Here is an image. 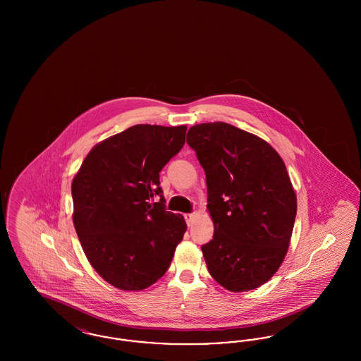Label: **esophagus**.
<instances>
[{
	"instance_id": "1",
	"label": "esophagus",
	"mask_w": 361,
	"mask_h": 361,
	"mask_svg": "<svg viewBox=\"0 0 361 361\" xmlns=\"http://www.w3.org/2000/svg\"><path fill=\"white\" fill-rule=\"evenodd\" d=\"M184 218H185V221H187V224H188V226H192V224H195L196 215H195V214H185V215H184Z\"/></svg>"
}]
</instances>
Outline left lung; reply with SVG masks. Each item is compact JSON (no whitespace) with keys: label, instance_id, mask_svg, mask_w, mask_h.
Instances as JSON below:
<instances>
[{"label":"left lung","instance_id":"left-lung-1","mask_svg":"<svg viewBox=\"0 0 361 361\" xmlns=\"http://www.w3.org/2000/svg\"><path fill=\"white\" fill-rule=\"evenodd\" d=\"M187 142L206 172L214 224L202 246L208 272L228 291L258 288L291 240L296 195L286 164L267 140L224 121L192 126Z\"/></svg>","mask_w":361,"mask_h":361}]
</instances>
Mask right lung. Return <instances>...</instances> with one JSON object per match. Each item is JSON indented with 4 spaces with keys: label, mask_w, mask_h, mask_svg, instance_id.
Segmentation results:
<instances>
[{
    "label": "right lung",
    "mask_w": 361,
    "mask_h": 361,
    "mask_svg": "<svg viewBox=\"0 0 361 361\" xmlns=\"http://www.w3.org/2000/svg\"><path fill=\"white\" fill-rule=\"evenodd\" d=\"M185 133L187 126H133L97 143L73 178L82 250L121 291H142L165 275L187 231L184 216L165 209L159 187V172L184 146Z\"/></svg>",
    "instance_id": "add662e5"
}]
</instances>
